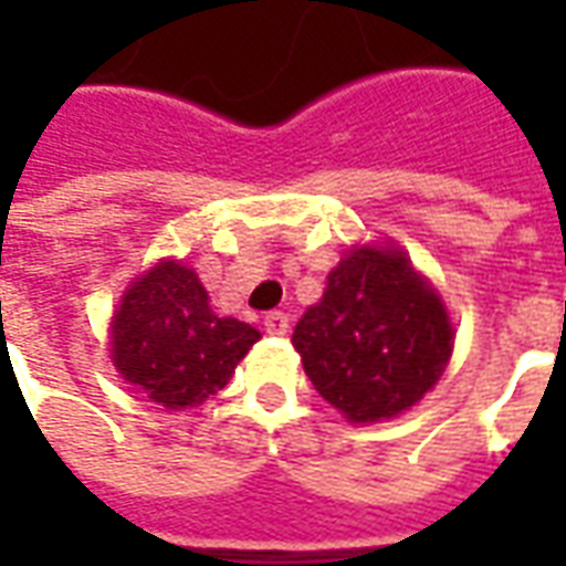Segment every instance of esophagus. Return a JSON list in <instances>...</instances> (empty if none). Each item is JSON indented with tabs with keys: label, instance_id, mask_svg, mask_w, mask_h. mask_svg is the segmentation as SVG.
Returning a JSON list of instances; mask_svg holds the SVG:
<instances>
[{
	"label": "esophagus",
	"instance_id": "esophagus-1",
	"mask_svg": "<svg viewBox=\"0 0 566 566\" xmlns=\"http://www.w3.org/2000/svg\"><path fill=\"white\" fill-rule=\"evenodd\" d=\"M287 327H291V321H287L284 312H270V315L263 318V331L270 333V336H284Z\"/></svg>",
	"mask_w": 566,
	"mask_h": 566
}]
</instances>
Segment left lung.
<instances>
[{"label": "left lung", "mask_w": 566, "mask_h": 566, "mask_svg": "<svg viewBox=\"0 0 566 566\" xmlns=\"http://www.w3.org/2000/svg\"><path fill=\"white\" fill-rule=\"evenodd\" d=\"M291 343L315 391L360 424L400 416L437 385L451 324L403 251L355 248L327 275V291Z\"/></svg>", "instance_id": "obj_1"}]
</instances>
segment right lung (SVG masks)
Returning <instances> with one entry per match:
<instances>
[{"instance_id":"right-lung-1","label":"right lung","mask_w":566,"mask_h":566,"mask_svg":"<svg viewBox=\"0 0 566 566\" xmlns=\"http://www.w3.org/2000/svg\"><path fill=\"white\" fill-rule=\"evenodd\" d=\"M258 339L245 321L218 318L197 272L175 260L133 282L112 321L115 367L163 409L206 403Z\"/></svg>"}]
</instances>
